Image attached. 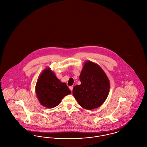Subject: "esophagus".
Returning <instances> with one entry per match:
<instances>
[{
    "label": "esophagus",
    "instance_id": "1",
    "mask_svg": "<svg viewBox=\"0 0 147 147\" xmlns=\"http://www.w3.org/2000/svg\"><path fill=\"white\" fill-rule=\"evenodd\" d=\"M69 88V89H70V91H72V90H73V86H70Z\"/></svg>",
    "mask_w": 147,
    "mask_h": 147
}]
</instances>
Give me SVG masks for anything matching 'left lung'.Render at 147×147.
Segmentation results:
<instances>
[{
  "label": "left lung",
  "mask_w": 147,
  "mask_h": 147,
  "mask_svg": "<svg viewBox=\"0 0 147 147\" xmlns=\"http://www.w3.org/2000/svg\"><path fill=\"white\" fill-rule=\"evenodd\" d=\"M79 79L81 84L73 89V95L78 104L87 110L100 106L109 95L110 86L104 71L97 64L86 61Z\"/></svg>",
  "instance_id": "left-lung-1"
}]
</instances>
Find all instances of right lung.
Returning a JSON list of instances; mask_svg holds the SVG:
<instances>
[{
    "mask_svg": "<svg viewBox=\"0 0 147 147\" xmlns=\"http://www.w3.org/2000/svg\"><path fill=\"white\" fill-rule=\"evenodd\" d=\"M35 90L40 104L49 109L58 106L64 96L71 93L66 84L62 83L49 68L38 78Z\"/></svg>",
    "mask_w": 147,
    "mask_h": 147,
    "instance_id": "1",
    "label": "right lung"
}]
</instances>
